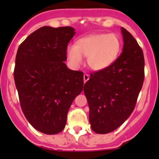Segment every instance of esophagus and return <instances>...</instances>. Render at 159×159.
Here are the masks:
<instances>
[{
	"label": "esophagus",
	"mask_w": 159,
	"mask_h": 159,
	"mask_svg": "<svg viewBox=\"0 0 159 159\" xmlns=\"http://www.w3.org/2000/svg\"><path fill=\"white\" fill-rule=\"evenodd\" d=\"M90 77L89 75L87 74V73H85L84 75H83V80H84V82H87L88 80H89Z\"/></svg>",
	"instance_id": "esophagus-1"
}]
</instances>
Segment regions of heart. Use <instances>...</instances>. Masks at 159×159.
<instances>
[{
	"label": "heart",
	"instance_id": "obj_1",
	"mask_svg": "<svg viewBox=\"0 0 159 159\" xmlns=\"http://www.w3.org/2000/svg\"><path fill=\"white\" fill-rule=\"evenodd\" d=\"M120 51V39L116 34H97L80 39L76 46H68L67 54L74 66L82 64L84 56L92 70L102 71L116 62Z\"/></svg>",
	"mask_w": 159,
	"mask_h": 159
}]
</instances>
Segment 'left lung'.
<instances>
[{
	"label": "left lung",
	"mask_w": 159,
	"mask_h": 159,
	"mask_svg": "<svg viewBox=\"0 0 159 159\" xmlns=\"http://www.w3.org/2000/svg\"><path fill=\"white\" fill-rule=\"evenodd\" d=\"M122 53L111 67L90 75L84 85L89 121L97 134H107L129 117L144 79L143 51L129 31L121 28Z\"/></svg>",
	"instance_id": "8db88e82"
}]
</instances>
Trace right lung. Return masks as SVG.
Listing matches in <instances>:
<instances>
[{"mask_svg":"<svg viewBox=\"0 0 159 159\" xmlns=\"http://www.w3.org/2000/svg\"><path fill=\"white\" fill-rule=\"evenodd\" d=\"M72 27L43 26L19 46L14 79L25 118L41 133H60L70 106L83 89V73L67 68Z\"/></svg>","mask_w":159,"mask_h":159,"instance_id":"right-lung-1","label":"right lung"}]
</instances>
